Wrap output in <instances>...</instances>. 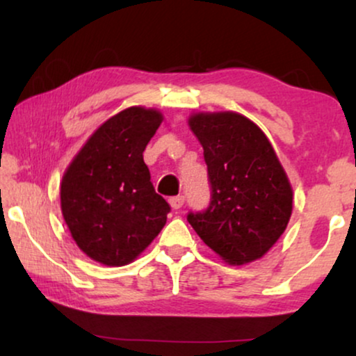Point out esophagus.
<instances>
[{
	"mask_svg": "<svg viewBox=\"0 0 356 356\" xmlns=\"http://www.w3.org/2000/svg\"><path fill=\"white\" fill-rule=\"evenodd\" d=\"M168 202L173 209H179L184 204V196H173L168 199Z\"/></svg>",
	"mask_w": 356,
	"mask_h": 356,
	"instance_id": "34e87169",
	"label": "esophagus"
}]
</instances>
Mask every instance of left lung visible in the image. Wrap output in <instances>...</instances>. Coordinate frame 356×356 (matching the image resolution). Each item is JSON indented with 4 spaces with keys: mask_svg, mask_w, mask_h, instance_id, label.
Listing matches in <instances>:
<instances>
[{
    "mask_svg": "<svg viewBox=\"0 0 356 356\" xmlns=\"http://www.w3.org/2000/svg\"><path fill=\"white\" fill-rule=\"evenodd\" d=\"M201 143L212 188L207 211L189 213L199 238L230 266L261 259L289 225L293 189L262 129L235 111L188 120Z\"/></svg>",
    "mask_w": 356,
    "mask_h": 356,
    "instance_id": "left-lung-1",
    "label": "left lung"
}]
</instances>
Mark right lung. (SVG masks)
<instances>
[{
  "label": "right lung",
  "instance_id": "right-lung-1",
  "mask_svg": "<svg viewBox=\"0 0 356 356\" xmlns=\"http://www.w3.org/2000/svg\"><path fill=\"white\" fill-rule=\"evenodd\" d=\"M163 121L155 108L129 106L94 131L61 179V212L79 250L104 266L133 262L170 212L155 193L143 152Z\"/></svg>",
  "mask_w": 356,
  "mask_h": 356
}]
</instances>
